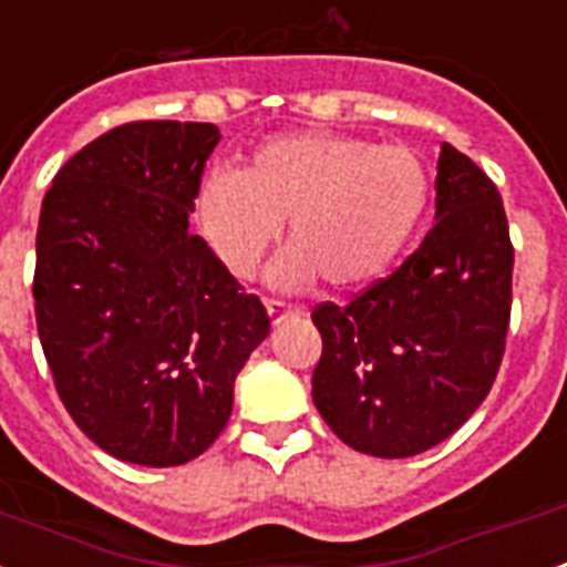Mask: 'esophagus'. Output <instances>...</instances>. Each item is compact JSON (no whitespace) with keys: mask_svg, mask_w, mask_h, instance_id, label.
I'll return each mask as SVG.
<instances>
[{"mask_svg":"<svg viewBox=\"0 0 567 567\" xmlns=\"http://www.w3.org/2000/svg\"><path fill=\"white\" fill-rule=\"evenodd\" d=\"M266 310H269L272 324H280V321H287V318L303 316V307H298V303H289V301H280V298H269V301H266Z\"/></svg>","mask_w":567,"mask_h":567,"instance_id":"34e87169","label":"esophagus"}]
</instances>
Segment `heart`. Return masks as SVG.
Masks as SVG:
<instances>
[{
    "mask_svg": "<svg viewBox=\"0 0 567 567\" xmlns=\"http://www.w3.org/2000/svg\"><path fill=\"white\" fill-rule=\"evenodd\" d=\"M432 176L417 150L357 135L295 133L257 147L240 173H214L199 226L237 278L255 272L275 223L289 249L275 280L357 287L394 264L425 214Z\"/></svg>",
    "mask_w": 567,
    "mask_h": 567,
    "instance_id": "obj_1",
    "label": "heart"
}]
</instances>
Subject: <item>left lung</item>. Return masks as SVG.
Segmentation results:
<instances>
[{"instance_id": "1", "label": "left lung", "mask_w": 567, "mask_h": 567, "mask_svg": "<svg viewBox=\"0 0 567 567\" xmlns=\"http://www.w3.org/2000/svg\"><path fill=\"white\" fill-rule=\"evenodd\" d=\"M513 307V243L493 179L443 144L437 223L388 278L316 303L318 414L350 449L411 457L455 434L489 394Z\"/></svg>"}]
</instances>
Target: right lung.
I'll use <instances>...</instances> for the list:
<instances>
[{
	"label": "right lung",
	"mask_w": 567,
	"mask_h": 567,
	"mask_svg": "<svg viewBox=\"0 0 567 567\" xmlns=\"http://www.w3.org/2000/svg\"><path fill=\"white\" fill-rule=\"evenodd\" d=\"M217 142L214 124L130 121L42 199L34 312L54 388L89 441L138 466L203 455L269 336L264 301L188 231Z\"/></svg>",
	"instance_id": "right-lung-1"
}]
</instances>
